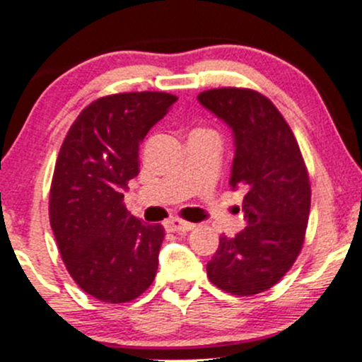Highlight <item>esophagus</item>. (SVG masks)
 Masks as SVG:
<instances>
[{
  "label": "esophagus",
  "instance_id": "esophagus-1",
  "mask_svg": "<svg viewBox=\"0 0 362 362\" xmlns=\"http://www.w3.org/2000/svg\"><path fill=\"white\" fill-rule=\"evenodd\" d=\"M166 228H168L170 232L185 233V232H189V230H192V228H194V225H192V223H189V221L178 220V218H173V220H168V221H166Z\"/></svg>",
  "mask_w": 362,
  "mask_h": 362
}]
</instances>
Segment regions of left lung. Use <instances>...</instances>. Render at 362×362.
I'll list each match as a JSON object with an SVG mask.
<instances>
[{"label":"left lung","mask_w":362,"mask_h":362,"mask_svg":"<svg viewBox=\"0 0 362 362\" xmlns=\"http://www.w3.org/2000/svg\"><path fill=\"white\" fill-rule=\"evenodd\" d=\"M202 106L232 127L230 185H244L247 226L220 237L206 269L211 284L233 296H256L278 284L303 249L311 209L308 166L297 139L264 94L245 87L201 93Z\"/></svg>","instance_id":"1"}]
</instances>
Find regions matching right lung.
Returning <instances> with one entry per match:
<instances>
[{
  "mask_svg": "<svg viewBox=\"0 0 362 362\" xmlns=\"http://www.w3.org/2000/svg\"><path fill=\"white\" fill-rule=\"evenodd\" d=\"M175 101L156 90L99 98L75 118L58 153L51 228L66 272L101 303H130L156 276L165 228L127 211L123 190L139 175V146Z\"/></svg>",
  "mask_w": 362,
  "mask_h": 362,
  "instance_id": "right-lung-1",
  "label": "right lung"
}]
</instances>
